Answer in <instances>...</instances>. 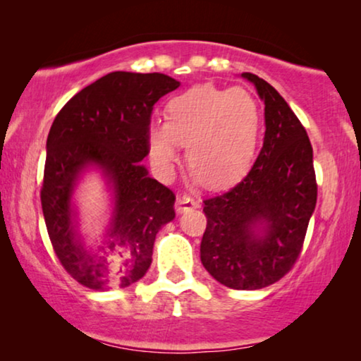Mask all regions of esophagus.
<instances>
[{
    "mask_svg": "<svg viewBox=\"0 0 361 361\" xmlns=\"http://www.w3.org/2000/svg\"><path fill=\"white\" fill-rule=\"evenodd\" d=\"M200 207V202H197L195 199H192L189 195H182L179 200H177V214H184V212H189V210H195Z\"/></svg>",
    "mask_w": 361,
    "mask_h": 361,
    "instance_id": "34e87169",
    "label": "esophagus"
}]
</instances>
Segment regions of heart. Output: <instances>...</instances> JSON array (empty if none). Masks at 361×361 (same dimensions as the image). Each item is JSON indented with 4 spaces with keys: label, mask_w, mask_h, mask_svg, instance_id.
Instances as JSON below:
<instances>
[{
    "label": "heart",
    "mask_w": 361,
    "mask_h": 361,
    "mask_svg": "<svg viewBox=\"0 0 361 361\" xmlns=\"http://www.w3.org/2000/svg\"><path fill=\"white\" fill-rule=\"evenodd\" d=\"M167 121L151 120L147 145L152 164L166 179L174 174L187 145L195 182L233 184L255 159L261 111L245 88L195 85L167 103Z\"/></svg>",
    "instance_id": "obj_1"
}]
</instances>
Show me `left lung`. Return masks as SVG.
Instances as JSON below:
<instances>
[{
    "instance_id": "8db88e82",
    "label": "left lung",
    "mask_w": 361,
    "mask_h": 361,
    "mask_svg": "<svg viewBox=\"0 0 361 361\" xmlns=\"http://www.w3.org/2000/svg\"><path fill=\"white\" fill-rule=\"evenodd\" d=\"M241 77L264 102L263 147L240 184L204 200L200 259L220 284L255 290L279 281L299 258L317 182L312 146L290 106L263 78Z\"/></svg>"
}]
</instances>
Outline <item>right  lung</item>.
<instances>
[{
  "mask_svg": "<svg viewBox=\"0 0 361 361\" xmlns=\"http://www.w3.org/2000/svg\"><path fill=\"white\" fill-rule=\"evenodd\" d=\"M180 82L164 73L111 72L68 100L47 136L42 214L59 261L93 290L128 288L149 269L161 226L174 220L176 195L147 176V126L154 103ZM101 171L112 216L90 247L78 230L73 192L87 170Z\"/></svg>",
  "mask_w": 361,
  "mask_h": 361,
  "instance_id": "obj_1",
  "label": "right lung"
}]
</instances>
